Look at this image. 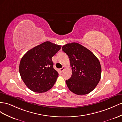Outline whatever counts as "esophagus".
Masks as SVG:
<instances>
[{
	"label": "esophagus",
	"instance_id": "1",
	"mask_svg": "<svg viewBox=\"0 0 122 122\" xmlns=\"http://www.w3.org/2000/svg\"><path fill=\"white\" fill-rule=\"evenodd\" d=\"M65 68V66H63L61 68H60L59 69V71H60L61 72H62L63 71H64V69Z\"/></svg>",
	"mask_w": 122,
	"mask_h": 122
}]
</instances>
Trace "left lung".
Returning a JSON list of instances; mask_svg holds the SVG:
<instances>
[{"mask_svg": "<svg viewBox=\"0 0 122 122\" xmlns=\"http://www.w3.org/2000/svg\"><path fill=\"white\" fill-rule=\"evenodd\" d=\"M62 48L68 55L72 69L71 78L65 81L69 89L78 95L92 92L101 77V66L98 59L78 43H67Z\"/></svg>", "mask_w": 122, "mask_h": 122, "instance_id": "left-lung-1", "label": "left lung"}]
</instances>
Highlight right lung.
<instances>
[{
  "label": "right lung",
  "instance_id": "add662e5",
  "mask_svg": "<svg viewBox=\"0 0 122 122\" xmlns=\"http://www.w3.org/2000/svg\"><path fill=\"white\" fill-rule=\"evenodd\" d=\"M61 48V46L46 41L27 51L22 57L20 75L30 90L42 93L53 87L59 74L53 68L51 58Z\"/></svg>",
  "mask_w": 122,
  "mask_h": 122
}]
</instances>
